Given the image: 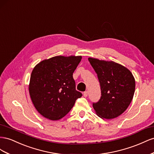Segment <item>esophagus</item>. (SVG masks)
<instances>
[{"instance_id": "1", "label": "esophagus", "mask_w": 154, "mask_h": 154, "mask_svg": "<svg viewBox=\"0 0 154 154\" xmlns=\"http://www.w3.org/2000/svg\"><path fill=\"white\" fill-rule=\"evenodd\" d=\"M83 95H84V97H87L88 95V92L86 91L84 92V93H83Z\"/></svg>"}]
</instances>
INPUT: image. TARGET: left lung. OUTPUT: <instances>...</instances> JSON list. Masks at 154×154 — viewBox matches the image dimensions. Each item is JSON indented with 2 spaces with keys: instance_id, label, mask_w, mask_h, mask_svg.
<instances>
[{
  "instance_id": "obj_1",
  "label": "left lung",
  "mask_w": 154,
  "mask_h": 154,
  "mask_svg": "<svg viewBox=\"0 0 154 154\" xmlns=\"http://www.w3.org/2000/svg\"><path fill=\"white\" fill-rule=\"evenodd\" d=\"M97 74L101 97L93 103L97 115L103 119L119 116L129 106L135 92V81L130 70L113 61L88 58Z\"/></svg>"
}]
</instances>
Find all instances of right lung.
I'll use <instances>...</instances> for the list:
<instances>
[{
  "instance_id": "add662e5",
  "label": "right lung",
  "mask_w": 154,
  "mask_h": 154,
  "mask_svg": "<svg viewBox=\"0 0 154 154\" xmlns=\"http://www.w3.org/2000/svg\"><path fill=\"white\" fill-rule=\"evenodd\" d=\"M81 59L82 56H55L34 67L29 92L35 108L43 117L51 121L60 119L81 97L73 78Z\"/></svg>"
}]
</instances>
